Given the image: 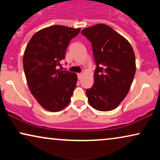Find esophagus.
<instances>
[{
    "mask_svg": "<svg viewBox=\"0 0 160 160\" xmlns=\"http://www.w3.org/2000/svg\"><path fill=\"white\" fill-rule=\"evenodd\" d=\"M77 76H78V79H81V78H82L83 74H82V73H78Z\"/></svg>",
    "mask_w": 160,
    "mask_h": 160,
    "instance_id": "34e87169",
    "label": "esophagus"
}]
</instances>
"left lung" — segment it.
<instances>
[{"mask_svg":"<svg viewBox=\"0 0 160 160\" xmlns=\"http://www.w3.org/2000/svg\"><path fill=\"white\" fill-rule=\"evenodd\" d=\"M82 33L90 41L97 65L94 84L86 94L96 110L117 108L130 90L136 65L133 49L127 39L105 24L85 28Z\"/></svg>","mask_w":160,"mask_h":160,"instance_id":"8db88e82","label":"left lung"}]
</instances>
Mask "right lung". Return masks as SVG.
I'll return each instance as SVG.
<instances>
[{
  "mask_svg": "<svg viewBox=\"0 0 160 160\" xmlns=\"http://www.w3.org/2000/svg\"><path fill=\"white\" fill-rule=\"evenodd\" d=\"M62 25H52L36 32L23 55V68L30 92L46 110L57 112L71 101L78 78L75 73L58 69L64 60L70 41L79 33Z\"/></svg>",
  "mask_w": 160,
  "mask_h": 160,
  "instance_id": "add662e5",
  "label": "right lung"
}]
</instances>
